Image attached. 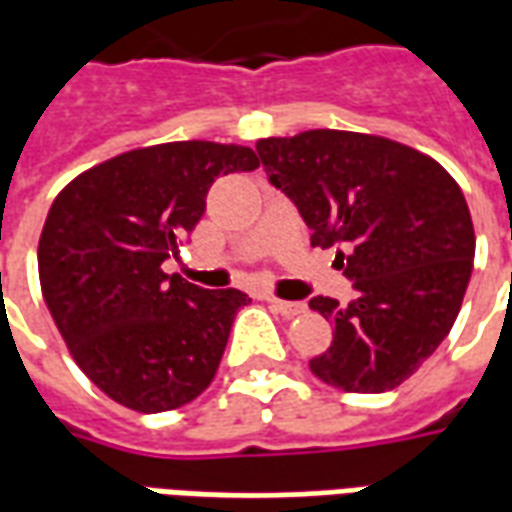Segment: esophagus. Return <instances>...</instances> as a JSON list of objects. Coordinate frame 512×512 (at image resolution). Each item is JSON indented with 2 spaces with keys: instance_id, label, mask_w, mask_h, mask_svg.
<instances>
[{
  "instance_id": "1",
  "label": "esophagus",
  "mask_w": 512,
  "mask_h": 512,
  "mask_svg": "<svg viewBox=\"0 0 512 512\" xmlns=\"http://www.w3.org/2000/svg\"><path fill=\"white\" fill-rule=\"evenodd\" d=\"M268 307L274 312H279L282 318H296V315H304L307 312V304H301V301H282L274 299V296H268Z\"/></svg>"
}]
</instances>
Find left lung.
Here are the masks:
<instances>
[{
  "mask_svg": "<svg viewBox=\"0 0 512 512\" xmlns=\"http://www.w3.org/2000/svg\"><path fill=\"white\" fill-rule=\"evenodd\" d=\"M257 156L299 208L312 246H337L334 263L354 282L348 304L310 299L334 326L310 370L345 392L400 386L450 334L472 277L461 186L414 147L354 131L268 136Z\"/></svg>",
  "mask_w": 512,
  "mask_h": 512,
  "instance_id": "obj_1",
  "label": "left lung"
}]
</instances>
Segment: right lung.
<instances>
[{
  "label": "right lung",
  "instance_id": "obj_1",
  "mask_svg": "<svg viewBox=\"0 0 512 512\" xmlns=\"http://www.w3.org/2000/svg\"><path fill=\"white\" fill-rule=\"evenodd\" d=\"M257 167L252 147L167 142L87 169L51 202L43 299L76 365L120 406L180 408L216 376L246 293L197 288L161 263L197 227L213 180Z\"/></svg>",
  "mask_w": 512,
  "mask_h": 512
}]
</instances>
